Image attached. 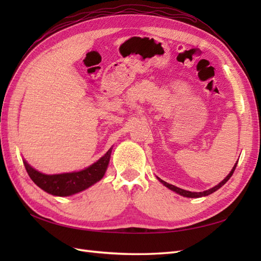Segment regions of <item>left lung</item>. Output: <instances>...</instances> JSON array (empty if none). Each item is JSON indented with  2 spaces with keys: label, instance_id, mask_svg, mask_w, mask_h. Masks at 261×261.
I'll use <instances>...</instances> for the list:
<instances>
[{
  "label": "left lung",
  "instance_id": "8db88e82",
  "mask_svg": "<svg viewBox=\"0 0 261 261\" xmlns=\"http://www.w3.org/2000/svg\"><path fill=\"white\" fill-rule=\"evenodd\" d=\"M237 164H238V162L234 164V166H233V168L231 169V171L229 173V175L225 177V178L221 181V182H219L218 185L216 186H214V187H212V188H210V190H206V191H204V192H190V191H186V190H181V188H179V187H177V186H174V185H171V184H168V182H166V181H164L163 179H160V178H158V180L162 182V184L164 185V186H166V187H168L169 190H171L173 192H175V193H177V194H179V195H181V196H184V197H191V198H197V197H203V196H207V195H210V194H212V193H214V192H216L219 190V188H221L222 187L226 181H228L230 178H231V176L233 175V171H234V169H236V167H237Z\"/></svg>",
  "mask_w": 261,
  "mask_h": 261
}]
</instances>
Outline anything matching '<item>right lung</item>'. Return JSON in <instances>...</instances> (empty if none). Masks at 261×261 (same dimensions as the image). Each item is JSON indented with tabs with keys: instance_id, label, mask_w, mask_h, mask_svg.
I'll list each match as a JSON object with an SVG mask.
<instances>
[{
	"instance_id": "right-lung-1",
	"label": "right lung",
	"mask_w": 261,
	"mask_h": 261,
	"mask_svg": "<svg viewBox=\"0 0 261 261\" xmlns=\"http://www.w3.org/2000/svg\"><path fill=\"white\" fill-rule=\"evenodd\" d=\"M112 149L113 147H111L103 157L91 166L80 171H73V173L47 175L31 167L24 159L23 164L28 175L41 190L54 196H70L87 190L88 187L103 178L107 173Z\"/></svg>"
}]
</instances>
